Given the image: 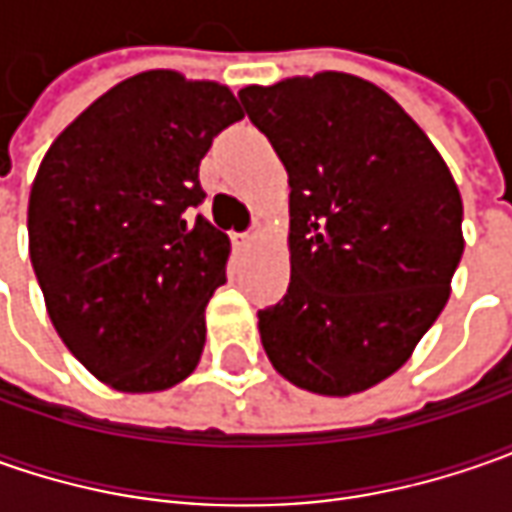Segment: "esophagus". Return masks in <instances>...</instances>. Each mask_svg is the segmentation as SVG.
Returning <instances> with one entry per match:
<instances>
[{"mask_svg": "<svg viewBox=\"0 0 512 512\" xmlns=\"http://www.w3.org/2000/svg\"><path fill=\"white\" fill-rule=\"evenodd\" d=\"M259 236V225H253V227H247L245 233H236L233 236V242H236V247H250V242Z\"/></svg>", "mask_w": 512, "mask_h": 512, "instance_id": "esophagus-1", "label": "esophagus"}]
</instances>
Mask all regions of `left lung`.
Here are the masks:
<instances>
[{
    "mask_svg": "<svg viewBox=\"0 0 512 512\" xmlns=\"http://www.w3.org/2000/svg\"><path fill=\"white\" fill-rule=\"evenodd\" d=\"M239 99L290 182V285L259 310L267 359L310 393H362L447 305L459 187L402 105L359 76H293Z\"/></svg>",
    "mask_w": 512,
    "mask_h": 512,
    "instance_id": "8db88e82",
    "label": "left lung"
}]
</instances>
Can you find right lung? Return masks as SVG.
<instances>
[{
    "mask_svg": "<svg viewBox=\"0 0 512 512\" xmlns=\"http://www.w3.org/2000/svg\"><path fill=\"white\" fill-rule=\"evenodd\" d=\"M242 116L225 85L148 70L79 113L39 165L30 265L59 339L113 390H168L199 364L230 256L193 216L199 165Z\"/></svg>",
    "mask_w": 512,
    "mask_h": 512,
    "instance_id": "add662e5",
    "label": "right lung"
}]
</instances>
